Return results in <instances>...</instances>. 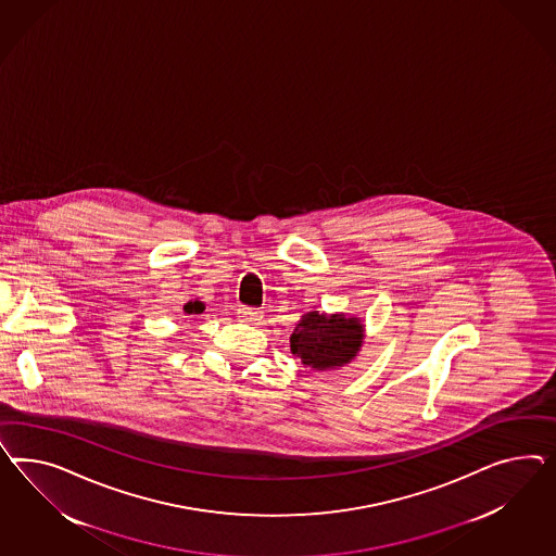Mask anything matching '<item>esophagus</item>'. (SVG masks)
Segmentation results:
<instances>
[{"label": "esophagus", "mask_w": 556, "mask_h": 556, "mask_svg": "<svg viewBox=\"0 0 556 556\" xmlns=\"http://www.w3.org/2000/svg\"><path fill=\"white\" fill-rule=\"evenodd\" d=\"M237 316L242 319V321H247V324H258L261 321V309H256V307H247V305H242L237 309Z\"/></svg>", "instance_id": "1"}]
</instances>
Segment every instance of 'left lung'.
I'll return each instance as SVG.
<instances>
[{"label": "left lung", "mask_w": 556, "mask_h": 556, "mask_svg": "<svg viewBox=\"0 0 556 556\" xmlns=\"http://www.w3.org/2000/svg\"><path fill=\"white\" fill-rule=\"evenodd\" d=\"M364 336L366 328L361 317L312 309L301 316L289 344L291 354L300 358L305 368L328 372L354 362L364 344Z\"/></svg>", "instance_id": "left-lung-1"}]
</instances>
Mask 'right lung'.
Here are the masks:
<instances>
[{"instance_id": "right-lung-1", "label": "right lung", "mask_w": 556, "mask_h": 556, "mask_svg": "<svg viewBox=\"0 0 556 556\" xmlns=\"http://www.w3.org/2000/svg\"><path fill=\"white\" fill-rule=\"evenodd\" d=\"M184 309H186V314H202V309H204V305L202 303H198V301H188L186 305H184Z\"/></svg>"}]
</instances>
